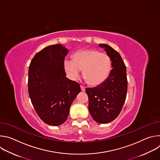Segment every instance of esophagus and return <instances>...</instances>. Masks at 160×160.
Instances as JSON below:
<instances>
[{
	"instance_id": "obj_1",
	"label": "esophagus",
	"mask_w": 160,
	"mask_h": 160,
	"mask_svg": "<svg viewBox=\"0 0 160 160\" xmlns=\"http://www.w3.org/2000/svg\"><path fill=\"white\" fill-rule=\"evenodd\" d=\"M80 88H81V90H82V91H83V92H84V91L85 90V87L84 86L80 85Z\"/></svg>"
}]
</instances>
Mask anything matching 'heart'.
<instances>
[{
    "label": "heart",
    "mask_w": 160,
    "mask_h": 160,
    "mask_svg": "<svg viewBox=\"0 0 160 160\" xmlns=\"http://www.w3.org/2000/svg\"><path fill=\"white\" fill-rule=\"evenodd\" d=\"M63 68L70 79L75 80L81 70L90 85H99L108 77L111 69L109 56L95 49H82L75 52L72 60L66 58Z\"/></svg>",
    "instance_id": "1"
}]
</instances>
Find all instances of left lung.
Returning <instances> with one entry per match:
<instances>
[{"label": "left lung", "mask_w": 160, "mask_h": 160, "mask_svg": "<svg viewBox=\"0 0 160 160\" xmlns=\"http://www.w3.org/2000/svg\"><path fill=\"white\" fill-rule=\"evenodd\" d=\"M111 61L109 77L101 84L86 88L88 97V110L98 123H107L115 120L120 113L127 97V78L126 66L120 54L107 44H99Z\"/></svg>", "instance_id": "obj_1"}]
</instances>
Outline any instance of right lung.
I'll return each mask as SVG.
<instances>
[{"label":"right lung","mask_w":160,"mask_h":160,"mask_svg":"<svg viewBox=\"0 0 160 160\" xmlns=\"http://www.w3.org/2000/svg\"><path fill=\"white\" fill-rule=\"evenodd\" d=\"M68 52L62 44L52 45L37 52L28 69V94L40 118L58 126L65 122L70 108L80 92L78 83L66 77L63 61Z\"/></svg>","instance_id":"1"}]
</instances>
